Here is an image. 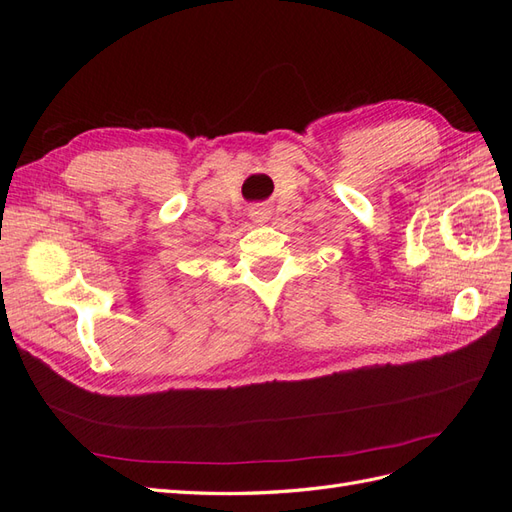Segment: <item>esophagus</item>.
<instances>
[{
    "mask_svg": "<svg viewBox=\"0 0 512 512\" xmlns=\"http://www.w3.org/2000/svg\"><path fill=\"white\" fill-rule=\"evenodd\" d=\"M269 215H271V211H269V207H265V205H256V207L250 209V220L256 222V224L267 222Z\"/></svg>",
    "mask_w": 512,
    "mask_h": 512,
    "instance_id": "esophagus-1",
    "label": "esophagus"
}]
</instances>
